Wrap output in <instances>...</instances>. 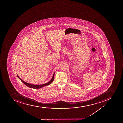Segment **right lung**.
I'll return each mask as SVG.
<instances>
[{"label": "right lung", "instance_id": "add662e5", "mask_svg": "<svg viewBox=\"0 0 123 123\" xmlns=\"http://www.w3.org/2000/svg\"><path fill=\"white\" fill-rule=\"evenodd\" d=\"M55 73V72H54V73L53 74V76L51 80L49 81L48 82V83H45V84L40 85H33V84H31L30 83H26L24 81V80H22L21 79H20V77H19L18 75L17 74V75L18 78L22 81V82L24 83V84H25L26 86H27L28 87H30L31 88H34V89H39V88H42V87H44L45 86L49 85H50V84H51V83H52L53 81L54 80V79Z\"/></svg>", "mask_w": 123, "mask_h": 123}]
</instances>
